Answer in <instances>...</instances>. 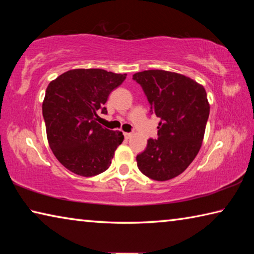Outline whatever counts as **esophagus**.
Returning <instances> with one entry per match:
<instances>
[{
    "label": "esophagus",
    "mask_w": 254,
    "mask_h": 254,
    "mask_svg": "<svg viewBox=\"0 0 254 254\" xmlns=\"http://www.w3.org/2000/svg\"><path fill=\"white\" fill-rule=\"evenodd\" d=\"M131 136H132V133H124V137H126L127 140V139H130Z\"/></svg>",
    "instance_id": "1"
}]
</instances>
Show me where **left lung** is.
I'll list each match as a JSON object with an SVG mask.
<instances>
[{
  "label": "left lung",
  "instance_id": "left-lung-1",
  "mask_svg": "<svg viewBox=\"0 0 254 254\" xmlns=\"http://www.w3.org/2000/svg\"><path fill=\"white\" fill-rule=\"evenodd\" d=\"M141 85L151 112L161 119L158 139H149L136 156L137 168L157 182L177 177L186 170L203 143L209 103L203 85L189 77L152 69L133 75Z\"/></svg>",
  "mask_w": 254,
  "mask_h": 254
}]
</instances>
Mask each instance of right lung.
I'll list each match as a JSON object with an SVG mask.
<instances>
[{
	"mask_svg": "<svg viewBox=\"0 0 254 254\" xmlns=\"http://www.w3.org/2000/svg\"><path fill=\"white\" fill-rule=\"evenodd\" d=\"M126 78L127 74L92 68L68 70L49 83L42 103L47 139L71 173L93 177L110 167L124 135L98 124L97 112L107 113L103 106L110 93Z\"/></svg>",
	"mask_w": 254,
	"mask_h": 254,
	"instance_id": "add662e5",
	"label": "right lung"
}]
</instances>
